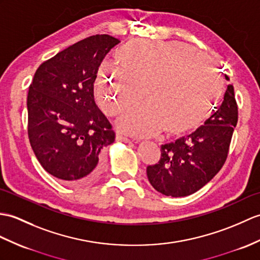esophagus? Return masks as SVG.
Instances as JSON below:
<instances>
[{
	"instance_id": "esophagus-1",
	"label": "esophagus",
	"mask_w": 260,
	"mask_h": 260,
	"mask_svg": "<svg viewBox=\"0 0 260 260\" xmlns=\"http://www.w3.org/2000/svg\"><path fill=\"white\" fill-rule=\"evenodd\" d=\"M116 141L117 142H123V143H131V140H128L127 137H124L122 135H117L116 136Z\"/></svg>"
}]
</instances>
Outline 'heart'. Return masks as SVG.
<instances>
[{"mask_svg": "<svg viewBox=\"0 0 260 260\" xmlns=\"http://www.w3.org/2000/svg\"><path fill=\"white\" fill-rule=\"evenodd\" d=\"M119 71L103 68L96 99L106 115H118L126 134L149 136L161 128L179 135L201 125L219 100L224 80L215 63L196 48L175 41L132 40L115 53Z\"/></svg>", "mask_w": 260, "mask_h": 260, "instance_id": "1", "label": "heart"}]
</instances>
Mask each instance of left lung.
I'll list each match as a JSON object with an SVG mask.
<instances>
[{
    "mask_svg": "<svg viewBox=\"0 0 260 260\" xmlns=\"http://www.w3.org/2000/svg\"><path fill=\"white\" fill-rule=\"evenodd\" d=\"M225 78L229 81L228 76ZM237 120L234 87L228 85L221 105L202 126L161 145L159 161L146 170L150 185L172 197L188 196L201 189L224 165Z\"/></svg>",
    "mask_w": 260,
    "mask_h": 260,
    "instance_id": "1",
    "label": "left lung"
}]
</instances>
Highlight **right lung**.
<instances>
[{
  "mask_svg": "<svg viewBox=\"0 0 260 260\" xmlns=\"http://www.w3.org/2000/svg\"><path fill=\"white\" fill-rule=\"evenodd\" d=\"M93 35L40 65L27 95L28 140L42 167L70 185L94 182L102 150L115 134L94 101V82L106 54L119 43Z\"/></svg>",
  "mask_w": 260,
  "mask_h": 260,
  "instance_id": "add662e5",
  "label": "right lung"
}]
</instances>
